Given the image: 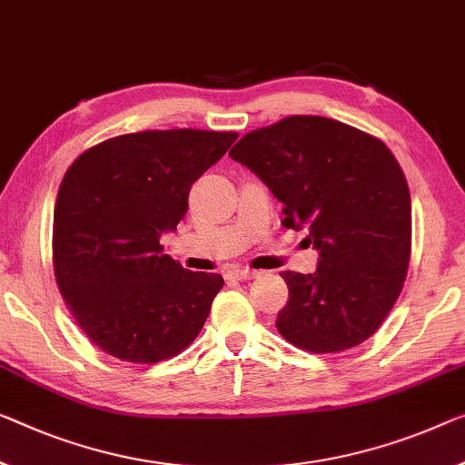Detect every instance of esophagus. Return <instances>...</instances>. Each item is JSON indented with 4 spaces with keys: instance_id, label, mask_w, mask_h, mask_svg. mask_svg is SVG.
Here are the masks:
<instances>
[{
    "instance_id": "1",
    "label": "esophagus",
    "mask_w": 465,
    "mask_h": 465,
    "mask_svg": "<svg viewBox=\"0 0 465 465\" xmlns=\"http://www.w3.org/2000/svg\"><path fill=\"white\" fill-rule=\"evenodd\" d=\"M257 272L255 270H249V268H239V266H232L226 270V276L228 278H237V281H247V278H253Z\"/></svg>"
}]
</instances>
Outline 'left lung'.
<instances>
[{"instance_id":"8db88e82","label":"left lung","mask_w":465,"mask_h":465,"mask_svg":"<svg viewBox=\"0 0 465 465\" xmlns=\"http://www.w3.org/2000/svg\"><path fill=\"white\" fill-rule=\"evenodd\" d=\"M284 203L282 226L307 228L318 270H284L276 328L310 353H341L381 328L411 255V199L395 155L372 134L324 116H287L231 152Z\"/></svg>"}]
</instances>
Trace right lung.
<instances>
[{"label": "right lung", "instance_id": "1", "mask_svg": "<svg viewBox=\"0 0 465 465\" xmlns=\"http://www.w3.org/2000/svg\"><path fill=\"white\" fill-rule=\"evenodd\" d=\"M239 133L170 128L118 134L70 163L54 210L52 260L64 303L91 342L128 363L187 349L208 320L220 274L162 253L189 191Z\"/></svg>", "mask_w": 465, "mask_h": 465}]
</instances>
